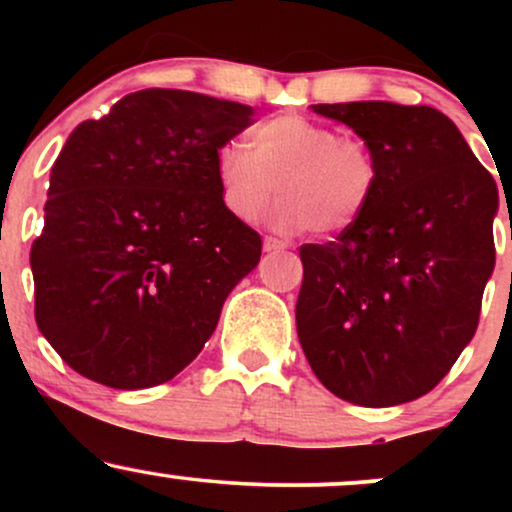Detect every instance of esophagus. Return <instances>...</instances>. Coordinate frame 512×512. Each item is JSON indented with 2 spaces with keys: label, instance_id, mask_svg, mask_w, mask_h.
Here are the masks:
<instances>
[{
  "label": "esophagus",
  "instance_id": "1",
  "mask_svg": "<svg viewBox=\"0 0 512 512\" xmlns=\"http://www.w3.org/2000/svg\"><path fill=\"white\" fill-rule=\"evenodd\" d=\"M262 248H264V252H281V250L289 248V245L281 243V240H276V238H264Z\"/></svg>",
  "mask_w": 512,
  "mask_h": 512
}]
</instances>
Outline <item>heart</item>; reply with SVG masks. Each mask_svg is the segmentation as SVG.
<instances>
[{
	"label": "heart",
	"instance_id": "obj_1",
	"mask_svg": "<svg viewBox=\"0 0 512 512\" xmlns=\"http://www.w3.org/2000/svg\"><path fill=\"white\" fill-rule=\"evenodd\" d=\"M223 207L240 221L260 219L276 195L274 228L337 236L356 226L378 190V158L366 139L303 115L260 122L245 144H223L214 156Z\"/></svg>",
	"mask_w": 512,
	"mask_h": 512
}]
</instances>
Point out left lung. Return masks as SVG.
<instances>
[{
    "label": "left lung",
    "instance_id": "obj_1",
    "mask_svg": "<svg viewBox=\"0 0 512 512\" xmlns=\"http://www.w3.org/2000/svg\"><path fill=\"white\" fill-rule=\"evenodd\" d=\"M378 158L356 226L303 245L296 330L322 385L361 407L431 392L477 332L496 264L498 187L455 122L428 105L320 103Z\"/></svg>",
    "mask_w": 512,
    "mask_h": 512
}]
</instances>
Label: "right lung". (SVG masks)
Listing matches in <instances>:
<instances>
[{"mask_svg": "<svg viewBox=\"0 0 512 512\" xmlns=\"http://www.w3.org/2000/svg\"><path fill=\"white\" fill-rule=\"evenodd\" d=\"M252 122L250 105L144 88L69 134L31 248L35 322L69 368L144 390L204 349L262 255L214 170Z\"/></svg>", "mask_w": 512, "mask_h": 512, "instance_id": "obj_1", "label": "right lung"}]
</instances>
